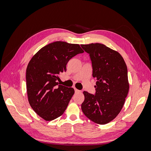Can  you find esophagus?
I'll use <instances>...</instances> for the list:
<instances>
[{"label":"esophagus","mask_w":151,"mask_h":151,"mask_svg":"<svg viewBox=\"0 0 151 151\" xmlns=\"http://www.w3.org/2000/svg\"><path fill=\"white\" fill-rule=\"evenodd\" d=\"M74 90H75V92L76 93H78V92H79V90H78V89H77L76 88H74Z\"/></svg>","instance_id":"esophagus-1"}]
</instances>
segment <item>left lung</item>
Masks as SVG:
<instances>
[{"mask_svg":"<svg viewBox=\"0 0 151 151\" xmlns=\"http://www.w3.org/2000/svg\"><path fill=\"white\" fill-rule=\"evenodd\" d=\"M89 54L93 77L96 79L94 94L84 91L82 111L93 122L104 125L122 109L129 93L126 63L121 55L101 43L81 45Z\"/></svg>","mask_w":151,"mask_h":151,"instance_id":"8db88e82","label":"left lung"}]
</instances>
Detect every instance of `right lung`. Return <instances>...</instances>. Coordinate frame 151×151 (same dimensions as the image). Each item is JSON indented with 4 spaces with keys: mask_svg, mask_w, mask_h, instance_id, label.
<instances>
[{
    "mask_svg": "<svg viewBox=\"0 0 151 151\" xmlns=\"http://www.w3.org/2000/svg\"><path fill=\"white\" fill-rule=\"evenodd\" d=\"M84 51L78 44L55 42L41 48L26 68L28 101L36 114L51 121L61 116L74 94V89L58 85V75L66 71L70 58Z\"/></svg>",
    "mask_w": 151,
    "mask_h": 151,
    "instance_id": "1",
    "label": "right lung"
}]
</instances>
